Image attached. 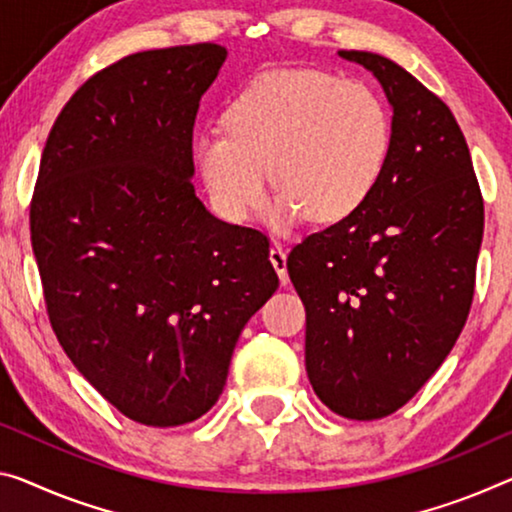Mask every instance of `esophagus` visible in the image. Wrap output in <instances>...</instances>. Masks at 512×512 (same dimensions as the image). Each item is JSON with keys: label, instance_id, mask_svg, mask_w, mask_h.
<instances>
[{"label": "esophagus", "instance_id": "34e87169", "mask_svg": "<svg viewBox=\"0 0 512 512\" xmlns=\"http://www.w3.org/2000/svg\"><path fill=\"white\" fill-rule=\"evenodd\" d=\"M270 261L274 265V270H277L279 279H281V286H288V267H286V251H283L279 245H274L270 249Z\"/></svg>", "mask_w": 512, "mask_h": 512}]
</instances>
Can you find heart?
<instances>
[{"mask_svg": "<svg viewBox=\"0 0 512 512\" xmlns=\"http://www.w3.org/2000/svg\"><path fill=\"white\" fill-rule=\"evenodd\" d=\"M226 130L196 139L194 155L215 208L231 222L261 210L267 174L281 194L270 219L334 224L375 192L391 151L382 98L361 82L320 70H274L235 93Z\"/></svg>", "mask_w": 512, "mask_h": 512, "instance_id": "obj_1", "label": "heart"}]
</instances>
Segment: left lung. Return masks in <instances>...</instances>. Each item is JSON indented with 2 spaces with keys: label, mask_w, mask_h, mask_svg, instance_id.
<instances>
[{
  "label": "left lung",
  "mask_w": 512,
  "mask_h": 512,
  "mask_svg": "<svg viewBox=\"0 0 512 512\" xmlns=\"http://www.w3.org/2000/svg\"><path fill=\"white\" fill-rule=\"evenodd\" d=\"M393 107L391 151L364 206L288 256L306 309V373L329 410L373 421L400 410L465 327L483 240V194L446 102L373 52Z\"/></svg>",
  "instance_id": "8db88e82"
}]
</instances>
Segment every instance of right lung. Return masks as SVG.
<instances>
[{
	"instance_id": "right-lung-1",
	"label": "right lung",
	"mask_w": 512,
	"mask_h": 512,
	"mask_svg": "<svg viewBox=\"0 0 512 512\" xmlns=\"http://www.w3.org/2000/svg\"><path fill=\"white\" fill-rule=\"evenodd\" d=\"M224 59L196 43L98 70L54 121L31 196L54 334L144 426H183L217 403L242 327L279 288L267 235L194 194V119Z\"/></svg>"
}]
</instances>
